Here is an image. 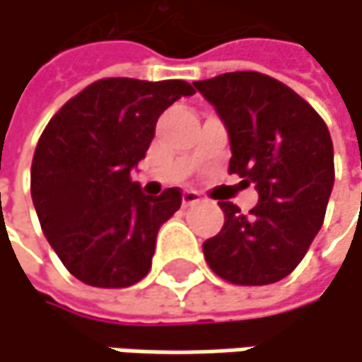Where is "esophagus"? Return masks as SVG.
I'll return each instance as SVG.
<instances>
[{"mask_svg":"<svg viewBox=\"0 0 362 362\" xmlns=\"http://www.w3.org/2000/svg\"><path fill=\"white\" fill-rule=\"evenodd\" d=\"M202 202V197L195 193V191H185L182 193V204L185 206H195V204H199Z\"/></svg>","mask_w":362,"mask_h":362,"instance_id":"1","label":"esophagus"}]
</instances>
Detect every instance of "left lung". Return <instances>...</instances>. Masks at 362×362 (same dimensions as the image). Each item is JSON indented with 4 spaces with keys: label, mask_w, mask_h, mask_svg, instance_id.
Returning a JSON list of instances; mask_svg holds the SVG:
<instances>
[{
    "label": "left lung",
    "mask_w": 362,
    "mask_h": 362,
    "mask_svg": "<svg viewBox=\"0 0 362 362\" xmlns=\"http://www.w3.org/2000/svg\"><path fill=\"white\" fill-rule=\"evenodd\" d=\"M195 88L229 133V173L259 191L248 214L218 202L225 225L204 242L206 261L227 282L274 284L301 263L322 227L335 182L331 133L305 99L259 71L221 74Z\"/></svg>",
    "instance_id": "1"
}]
</instances>
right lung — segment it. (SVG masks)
Returning <instances> with one entry per match:
<instances>
[{
	"mask_svg": "<svg viewBox=\"0 0 362 362\" xmlns=\"http://www.w3.org/2000/svg\"><path fill=\"white\" fill-rule=\"evenodd\" d=\"M193 93L185 80L105 78L46 124L31 163V199L48 244L80 282L124 288L150 272L156 233L182 193L144 195L131 171L158 116Z\"/></svg>",
	"mask_w": 362,
	"mask_h": 362,
	"instance_id": "1",
	"label": "right lung"
}]
</instances>
